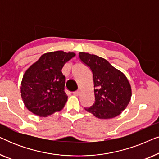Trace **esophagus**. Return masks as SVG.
<instances>
[{
    "label": "esophagus",
    "mask_w": 159,
    "mask_h": 159,
    "mask_svg": "<svg viewBox=\"0 0 159 159\" xmlns=\"http://www.w3.org/2000/svg\"><path fill=\"white\" fill-rule=\"evenodd\" d=\"M73 94L75 95H77V96H78V95H80V90L75 91V92L73 93Z\"/></svg>",
    "instance_id": "34e87169"
}]
</instances>
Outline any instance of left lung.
<instances>
[{"label":"left lung","mask_w":159,"mask_h":159,"mask_svg":"<svg viewBox=\"0 0 159 159\" xmlns=\"http://www.w3.org/2000/svg\"><path fill=\"white\" fill-rule=\"evenodd\" d=\"M81 61L93 72L95 103L84 108L99 119H111L121 113L132 96L127 78L105 58L84 52L79 53Z\"/></svg>","instance_id":"left-lung-1"}]
</instances>
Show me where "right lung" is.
I'll return each instance as SVG.
<instances>
[{
	"mask_svg": "<svg viewBox=\"0 0 159 159\" xmlns=\"http://www.w3.org/2000/svg\"><path fill=\"white\" fill-rule=\"evenodd\" d=\"M75 53L58 51L43 54L23 76L21 93L28 110L47 116L64 107L68 96L64 92L65 77L61 69Z\"/></svg>",
	"mask_w": 159,
	"mask_h": 159,
	"instance_id": "1",
	"label": "right lung"
}]
</instances>
